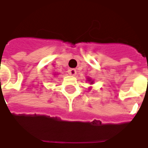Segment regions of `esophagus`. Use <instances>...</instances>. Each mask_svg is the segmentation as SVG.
Segmentation results:
<instances>
[{
  "instance_id": "esophagus-1",
  "label": "esophagus",
  "mask_w": 148,
  "mask_h": 148,
  "mask_svg": "<svg viewBox=\"0 0 148 148\" xmlns=\"http://www.w3.org/2000/svg\"><path fill=\"white\" fill-rule=\"evenodd\" d=\"M68 73L70 74V75H71V76H75L76 75V73H77V71H76V69H69L68 70Z\"/></svg>"
}]
</instances>
